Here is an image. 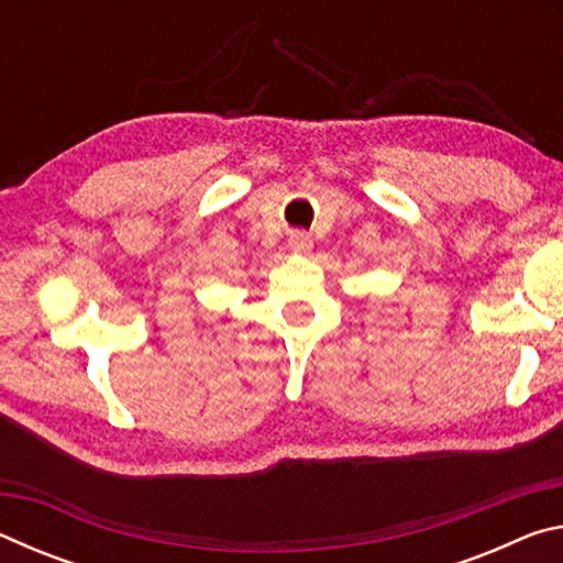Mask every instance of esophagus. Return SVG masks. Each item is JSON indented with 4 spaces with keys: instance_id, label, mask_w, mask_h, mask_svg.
<instances>
[{
    "instance_id": "34e87169",
    "label": "esophagus",
    "mask_w": 563,
    "mask_h": 563,
    "mask_svg": "<svg viewBox=\"0 0 563 563\" xmlns=\"http://www.w3.org/2000/svg\"><path fill=\"white\" fill-rule=\"evenodd\" d=\"M288 245H290V251H295V253H308L312 247V238L308 233H302V231H292L288 235Z\"/></svg>"
}]
</instances>
